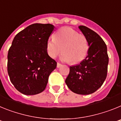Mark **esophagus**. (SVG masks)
Segmentation results:
<instances>
[{
	"label": "esophagus",
	"instance_id": "34e87169",
	"mask_svg": "<svg viewBox=\"0 0 121 121\" xmlns=\"http://www.w3.org/2000/svg\"><path fill=\"white\" fill-rule=\"evenodd\" d=\"M61 66H62L61 64H60V63H59V62L57 63V68H59V67H61Z\"/></svg>",
	"mask_w": 121,
	"mask_h": 121
}]
</instances>
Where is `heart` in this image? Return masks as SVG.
<instances>
[{
	"label": "heart",
	"instance_id": "b5f03b06",
	"mask_svg": "<svg viewBox=\"0 0 121 121\" xmlns=\"http://www.w3.org/2000/svg\"><path fill=\"white\" fill-rule=\"evenodd\" d=\"M46 50L51 58H55L61 53V59L78 64L86 57L89 50L88 40L84 35L69 26L60 28L53 39H49L46 43Z\"/></svg>",
	"mask_w": 121,
	"mask_h": 121
}]
</instances>
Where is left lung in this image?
I'll return each instance as SVG.
<instances>
[{"mask_svg":"<svg viewBox=\"0 0 121 121\" xmlns=\"http://www.w3.org/2000/svg\"><path fill=\"white\" fill-rule=\"evenodd\" d=\"M79 28L88 40V55L79 64L70 67L65 83L73 92L90 95L99 89L106 79L108 56L106 44L99 35L85 26Z\"/></svg>","mask_w":121,"mask_h":121,"instance_id":"1","label":"left lung"}]
</instances>
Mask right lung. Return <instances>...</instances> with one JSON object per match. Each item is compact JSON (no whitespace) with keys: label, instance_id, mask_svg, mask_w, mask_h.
<instances>
[{"label":"right lung","instance_id":"right-lung-1","mask_svg":"<svg viewBox=\"0 0 121 121\" xmlns=\"http://www.w3.org/2000/svg\"><path fill=\"white\" fill-rule=\"evenodd\" d=\"M54 26L34 23L16 35L8 50L7 70L14 87L25 95L42 92L57 62L50 57L46 43Z\"/></svg>","mask_w":121,"mask_h":121}]
</instances>
